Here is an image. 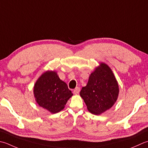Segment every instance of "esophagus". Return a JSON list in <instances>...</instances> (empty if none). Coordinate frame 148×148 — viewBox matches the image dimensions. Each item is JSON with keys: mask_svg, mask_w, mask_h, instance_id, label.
<instances>
[{"mask_svg": "<svg viewBox=\"0 0 148 148\" xmlns=\"http://www.w3.org/2000/svg\"><path fill=\"white\" fill-rule=\"evenodd\" d=\"M79 92H80V88L79 87H76V88H75L74 90V91H73V93L74 94H79Z\"/></svg>", "mask_w": 148, "mask_h": 148, "instance_id": "esophagus-1", "label": "esophagus"}]
</instances>
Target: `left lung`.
Masks as SVG:
<instances>
[{
    "label": "left lung",
    "mask_w": 148,
    "mask_h": 148,
    "mask_svg": "<svg viewBox=\"0 0 148 148\" xmlns=\"http://www.w3.org/2000/svg\"><path fill=\"white\" fill-rule=\"evenodd\" d=\"M119 85L114 74L105 63L92 72L80 95L90 112L99 115L114 105L119 94Z\"/></svg>",
    "instance_id": "left-lung-1"
}]
</instances>
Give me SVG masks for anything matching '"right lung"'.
Returning a JSON list of instances; mask_svg holds the SVG:
<instances>
[{"label": "right lung", "instance_id": "add662e5", "mask_svg": "<svg viewBox=\"0 0 148 148\" xmlns=\"http://www.w3.org/2000/svg\"><path fill=\"white\" fill-rule=\"evenodd\" d=\"M34 94L37 103L52 114L64 108L73 95L54 71H47L42 75L34 85Z\"/></svg>", "mask_w": 148, "mask_h": 148}]
</instances>
